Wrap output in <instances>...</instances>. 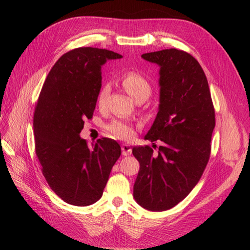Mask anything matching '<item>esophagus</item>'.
<instances>
[{
  "mask_svg": "<svg viewBox=\"0 0 250 250\" xmlns=\"http://www.w3.org/2000/svg\"><path fill=\"white\" fill-rule=\"evenodd\" d=\"M121 151H122V155L124 156H128L132 153V148L129 144H122L121 145Z\"/></svg>",
  "mask_w": 250,
  "mask_h": 250,
  "instance_id": "34e87169",
  "label": "esophagus"
}]
</instances>
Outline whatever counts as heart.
<instances>
[{"label": "heart", "mask_w": 250, "mask_h": 250, "mask_svg": "<svg viewBox=\"0 0 250 250\" xmlns=\"http://www.w3.org/2000/svg\"><path fill=\"white\" fill-rule=\"evenodd\" d=\"M122 85L131 97L134 99L140 96H148L151 94V84L144 78L142 74L138 72H128L122 78ZM110 86L109 84H104L99 90L97 96V103L102 105L105 101L108 93H109ZM107 130L118 139L122 140H131L134 137V130L132 125L128 121L124 120H115L107 125Z\"/></svg>", "instance_id": "obj_1"}]
</instances>
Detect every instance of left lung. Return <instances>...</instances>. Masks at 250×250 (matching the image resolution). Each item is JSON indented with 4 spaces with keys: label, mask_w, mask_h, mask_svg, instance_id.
<instances>
[{
    "label": "left lung",
    "mask_w": 250,
    "mask_h": 250,
    "mask_svg": "<svg viewBox=\"0 0 250 250\" xmlns=\"http://www.w3.org/2000/svg\"><path fill=\"white\" fill-rule=\"evenodd\" d=\"M160 66L158 111L145 140H161L158 154L149 146L132 148L140 163L134 200L148 211L169 210L188 196L208 164L215 126L207 76L191 54L178 49L144 53Z\"/></svg>",
    "instance_id": "1"
}]
</instances>
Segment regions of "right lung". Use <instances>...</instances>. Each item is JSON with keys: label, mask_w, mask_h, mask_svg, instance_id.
<instances>
[{"label": "right lung", "mask_w": 250, "mask_h": 250, "mask_svg": "<svg viewBox=\"0 0 250 250\" xmlns=\"http://www.w3.org/2000/svg\"><path fill=\"white\" fill-rule=\"evenodd\" d=\"M122 56L110 50L78 48L59 59L43 83L34 116L36 154L48 185L76 207L97 202L121 147L99 139L89 147L80 137L92 118L102 88V66Z\"/></svg>", "instance_id": "1"}]
</instances>
